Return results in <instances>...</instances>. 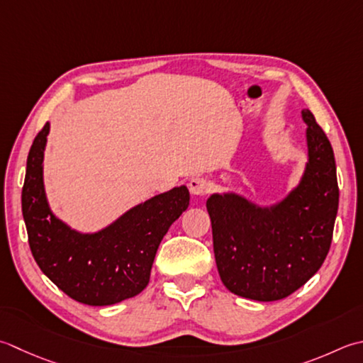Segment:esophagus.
Returning <instances> with one entry per match:
<instances>
[{"instance_id": "34e87169", "label": "esophagus", "mask_w": 363, "mask_h": 363, "mask_svg": "<svg viewBox=\"0 0 363 363\" xmlns=\"http://www.w3.org/2000/svg\"><path fill=\"white\" fill-rule=\"evenodd\" d=\"M209 190V182L204 179V177L196 176L190 181V191L194 195H206Z\"/></svg>"}]
</instances>
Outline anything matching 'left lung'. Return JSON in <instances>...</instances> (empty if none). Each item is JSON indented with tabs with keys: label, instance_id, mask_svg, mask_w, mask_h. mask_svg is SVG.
Masks as SVG:
<instances>
[{
	"label": "left lung",
	"instance_id": "obj_1",
	"mask_svg": "<svg viewBox=\"0 0 363 363\" xmlns=\"http://www.w3.org/2000/svg\"><path fill=\"white\" fill-rule=\"evenodd\" d=\"M302 119L308 125V162L286 198L269 208L238 194H214L206 201L220 279L245 299H285L329 253L338 211L335 157L313 113L302 110Z\"/></svg>",
	"mask_w": 363,
	"mask_h": 363
}]
</instances>
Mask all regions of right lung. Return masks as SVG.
Returning a JSON list of instances; mask_svg holds the SVG:
<instances>
[{
	"instance_id": "add662e5",
	"label": "right lung",
	"mask_w": 363,
	"mask_h": 363,
	"mask_svg": "<svg viewBox=\"0 0 363 363\" xmlns=\"http://www.w3.org/2000/svg\"><path fill=\"white\" fill-rule=\"evenodd\" d=\"M50 124L34 138L21 190L28 242L50 280L74 301L102 307L140 294L163 236L189 208L186 186L135 206L106 228L78 233L55 217L44 189V151Z\"/></svg>"
}]
</instances>
